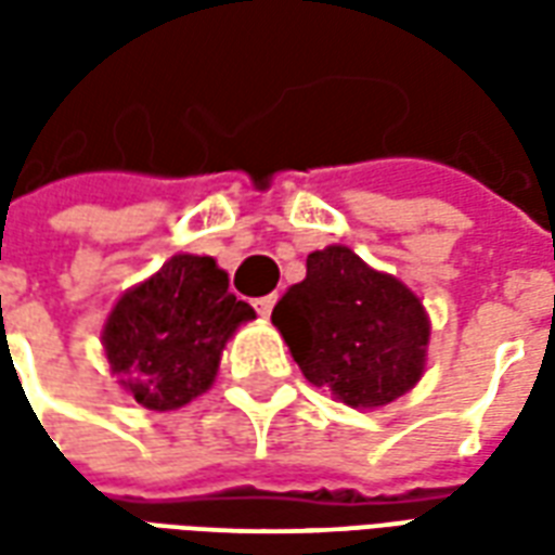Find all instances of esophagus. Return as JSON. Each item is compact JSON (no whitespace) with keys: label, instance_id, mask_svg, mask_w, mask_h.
<instances>
[{"label":"esophagus","instance_id":"1","mask_svg":"<svg viewBox=\"0 0 555 555\" xmlns=\"http://www.w3.org/2000/svg\"><path fill=\"white\" fill-rule=\"evenodd\" d=\"M255 312L261 314V318H270V312H273V306H276V294H267V297H258V300L253 302Z\"/></svg>","mask_w":555,"mask_h":555}]
</instances>
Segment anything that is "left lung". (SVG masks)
Returning <instances> with one entry per match:
<instances>
[{
	"mask_svg": "<svg viewBox=\"0 0 555 555\" xmlns=\"http://www.w3.org/2000/svg\"><path fill=\"white\" fill-rule=\"evenodd\" d=\"M273 324L306 380L348 408H384L425 369L430 326L418 297L348 246L306 258V279L276 302Z\"/></svg>",
	"mask_w": 555,
	"mask_h": 555,
	"instance_id": "1",
	"label": "left lung"
}]
</instances>
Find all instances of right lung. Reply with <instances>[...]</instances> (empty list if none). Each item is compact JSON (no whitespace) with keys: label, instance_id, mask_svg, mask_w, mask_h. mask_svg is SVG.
<instances>
[{"label":"right lung","instance_id":"1","mask_svg":"<svg viewBox=\"0 0 555 555\" xmlns=\"http://www.w3.org/2000/svg\"><path fill=\"white\" fill-rule=\"evenodd\" d=\"M253 318V306L231 294L214 258L175 255L115 302L103 348L142 408L175 410L214 384L225 341Z\"/></svg>","mask_w":555,"mask_h":555}]
</instances>
